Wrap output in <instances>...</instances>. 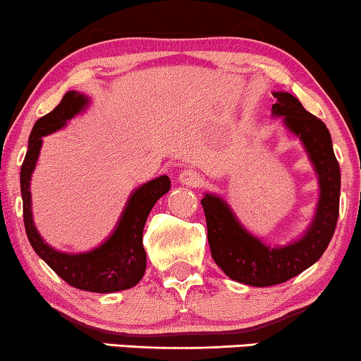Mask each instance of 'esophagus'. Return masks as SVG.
Returning <instances> with one entry per match:
<instances>
[{"mask_svg": "<svg viewBox=\"0 0 361 361\" xmlns=\"http://www.w3.org/2000/svg\"><path fill=\"white\" fill-rule=\"evenodd\" d=\"M202 180H204V177L195 169H184L179 174V182L187 187H199L202 185Z\"/></svg>", "mask_w": 361, "mask_h": 361, "instance_id": "1", "label": "esophagus"}]
</instances>
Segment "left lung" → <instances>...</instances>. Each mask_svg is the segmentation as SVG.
<instances>
[{
  "label": "left lung",
  "instance_id": "8db88e82",
  "mask_svg": "<svg viewBox=\"0 0 361 361\" xmlns=\"http://www.w3.org/2000/svg\"><path fill=\"white\" fill-rule=\"evenodd\" d=\"M273 95V113L284 116L288 130L300 137L319 176L320 200L309 230L293 245L271 248L238 224L220 197L207 194L200 200L212 258L228 278L256 288L286 283L312 266L332 240L340 205V166L327 126L290 93L276 92Z\"/></svg>",
  "mask_w": 361,
  "mask_h": 361
}]
</instances>
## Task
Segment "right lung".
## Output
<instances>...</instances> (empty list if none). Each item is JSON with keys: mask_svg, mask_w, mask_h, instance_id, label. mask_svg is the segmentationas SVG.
Segmentation results:
<instances>
[{"mask_svg": "<svg viewBox=\"0 0 361 361\" xmlns=\"http://www.w3.org/2000/svg\"><path fill=\"white\" fill-rule=\"evenodd\" d=\"M87 97L77 92H67L62 102L51 113L39 118L34 125L26 157L21 166L23 216L27 240L34 251L46 261L54 273L67 284L90 293H116L130 289L140 283L146 271V251L142 248V230L147 215L157 200L171 189V179L161 176L135 190L123 212L116 230L102 246L80 255L59 253L44 243L32 224L31 190L29 180L39 157L42 136L66 125L87 105Z\"/></svg>", "mask_w": 361, "mask_h": 361, "instance_id": "add662e5", "label": "right lung"}]
</instances>
